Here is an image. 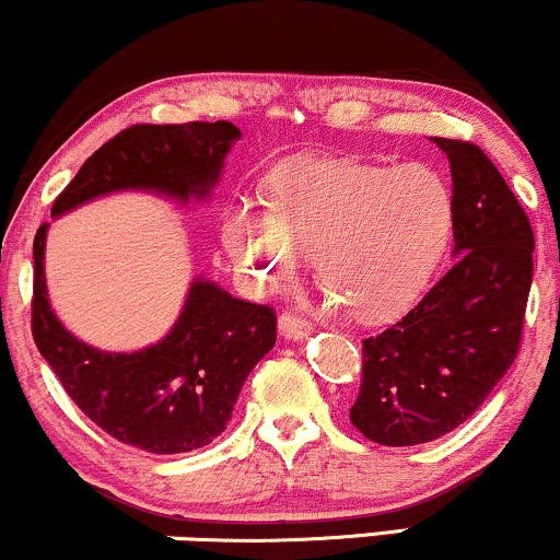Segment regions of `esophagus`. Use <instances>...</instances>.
<instances>
[{"label": "esophagus", "instance_id": "1", "mask_svg": "<svg viewBox=\"0 0 560 560\" xmlns=\"http://www.w3.org/2000/svg\"><path fill=\"white\" fill-rule=\"evenodd\" d=\"M280 332L285 335L288 340H299V338H306L308 332H312V322L301 319V317H293V314H282L280 322H278Z\"/></svg>", "mask_w": 560, "mask_h": 560}]
</instances>
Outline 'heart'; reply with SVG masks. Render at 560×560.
<instances>
[{
	"mask_svg": "<svg viewBox=\"0 0 560 560\" xmlns=\"http://www.w3.org/2000/svg\"><path fill=\"white\" fill-rule=\"evenodd\" d=\"M230 259L259 293L295 278L314 252L325 306L396 317L417 301L453 233V196L427 164L299 156L269 177V203L238 199L220 222Z\"/></svg>",
	"mask_w": 560,
	"mask_h": 560,
	"instance_id": "obj_1",
	"label": "heart"
}]
</instances>
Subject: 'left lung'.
I'll use <instances>...</instances> for the list:
<instances>
[{"label": "left lung", "instance_id": "8db88e82", "mask_svg": "<svg viewBox=\"0 0 560 560\" xmlns=\"http://www.w3.org/2000/svg\"><path fill=\"white\" fill-rule=\"evenodd\" d=\"M453 177V267L417 306L364 340L351 422L372 443L422 445L456 430L514 364L532 285L529 217L482 149L432 138Z\"/></svg>", "mask_w": 560, "mask_h": 560}]
</instances>
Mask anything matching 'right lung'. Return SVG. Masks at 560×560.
<instances>
[{
	"mask_svg": "<svg viewBox=\"0 0 560 560\" xmlns=\"http://www.w3.org/2000/svg\"><path fill=\"white\" fill-rule=\"evenodd\" d=\"M238 138L241 130L228 120L133 125L83 162L55 199L51 217L117 190L207 201ZM46 230L38 228L33 241V340L78 409L120 443L160 456L212 443L225 432L248 372L272 351V308L196 278L160 343L133 353L98 351L65 330L51 312Z\"/></svg>",
	"mask_w": 560,
	"mask_h": 560,
	"instance_id": "1",
	"label": "right lung"
}]
</instances>
